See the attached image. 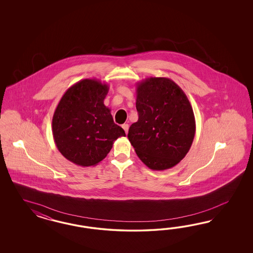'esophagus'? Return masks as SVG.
I'll return each instance as SVG.
<instances>
[{"label": "esophagus", "instance_id": "esophagus-1", "mask_svg": "<svg viewBox=\"0 0 253 253\" xmlns=\"http://www.w3.org/2000/svg\"><path fill=\"white\" fill-rule=\"evenodd\" d=\"M123 130H125L126 133H128V130H129V124L127 123H124L123 125Z\"/></svg>", "mask_w": 253, "mask_h": 253}]
</instances>
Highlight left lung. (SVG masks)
<instances>
[{
  "label": "left lung",
  "mask_w": 253,
  "mask_h": 253,
  "mask_svg": "<svg viewBox=\"0 0 253 253\" xmlns=\"http://www.w3.org/2000/svg\"><path fill=\"white\" fill-rule=\"evenodd\" d=\"M138 121L128 138L138 158L154 170L172 168L189 151L196 122L184 91L168 78L150 77L136 86Z\"/></svg>",
  "instance_id": "left-lung-1"
}]
</instances>
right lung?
<instances>
[{
  "instance_id": "obj_1",
  "label": "right lung",
  "mask_w": 253,
  "mask_h": 253,
  "mask_svg": "<svg viewBox=\"0 0 253 253\" xmlns=\"http://www.w3.org/2000/svg\"><path fill=\"white\" fill-rule=\"evenodd\" d=\"M108 85L84 79L69 87L54 110L52 130L59 152L74 164L89 167L103 161L119 137L125 136L104 105Z\"/></svg>"
}]
</instances>
